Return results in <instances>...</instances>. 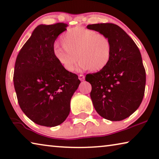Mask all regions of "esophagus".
<instances>
[{
  "instance_id": "34e87169",
  "label": "esophagus",
  "mask_w": 159,
  "mask_h": 159,
  "mask_svg": "<svg viewBox=\"0 0 159 159\" xmlns=\"http://www.w3.org/2000/svg\"><path fill=\"white\" fill-rule=\"evenodd\" d=\"M79 80H81V81H84V80H85V76L84 75L80 74V75H79Z\"/></svg>"
}]
</instances>
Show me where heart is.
Returning a JSON list of instances; mask_svg holds the SVG:
<instances>
[{
	"label": "heart",
	"mask_w": 159,
	"mask_h": 159,
	"mask_svg": "<svg viewBox=\"0 0 159 159\" xmlns=\"http://www.w3.org/2000/svg\"><path fill=\"white\" fill-rule=\"evenodd\" d=\"M60 42L63 47H54V57L69 72L74 70L78 59V70L95 72L104 69L111 59L110 39L93 30L83 27L69 29L60 37Z\"/></svg>",
	"instance_id": "heart-1"
}]
</instances>
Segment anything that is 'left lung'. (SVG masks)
Returning a JSON list of instances; mask_svg holds the SVG:
<instances>
[{"instance_id": "1", "label": "left lung", "mask_w": 159, "mask_h": 159, "mask_svg": "<svg viewBox=\"0 0 159 159\" xmlns=\"http://www.w3.org/2000/svg\"><path fill=\"white\" fill-rule=\"evenodd\" d=\"M87 28L105 34L112 44L107 66L85 76L92 86L93 106L105 119L125 120L138 109L144 95L146 71L139 49L117 25L98 23L89 25Z\"/></svg>"}]
</instances>
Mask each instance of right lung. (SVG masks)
Returning <instances> with one entry per match:
<instances>
[{
  "label": "right lung",
  "mask_w": 159,
  "mask_h": 159,
  "mask_svg": "<svg viewBox=\"0 0 159 159\" xmlns=\"http://www.w3.org/2000/svg\"><path fill=\"white\" fill-rule=\"evenodd\" d=\"M68 25L37 26L17 55L13 82L17 101L32 122L59 125L70 112L72 95L80 84L78 75L64 69L54 54V44Z\"/></svg>",
  "instance_id": "right-lung-1"
}]
</instances>
